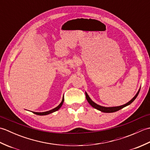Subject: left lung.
<instances>
[{"instance_id": "1", "label": "left lung", "mask_w": 150, "mask_h": 150, "mask_svg": "<svg viewBox=\"0 0 150 150\" xmlns=\"http://www.w3.org/2000/svg\"><path fill=\"white\" fill-rule=\"evenodd\" d=\"M140 90H141V89H139V90L138 91L137 93L135 95V96L133 97L131 100L129 101L128 103H126V104H124V105H122V106H116V107H104V106H99V105L97 104L96 103H95L94 102L91 100V99L90 98V97L88 96V95L87 94L86 92V99L89 103V104H90L92 107H93L94 108H95V109H97L98 110L102 111V112H104V113H113V112H115V111H119V110H121L122 108L126 107L127 106H128V105H129L132 103H133V102L134 101L135 98H137V97L138 96Z\"/></svg>"}]
</instances>
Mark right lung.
I'll return each mask as SVG.
<instances>
[{
    "label": "right lung",
    "mask_w": 150,
    "mask_h": 150,
    "mask_svg": "<svg viewBox=\"0 0 150 150\" xmlns=\"http://www.w3.org/2000/svg\"><path fill=\"white\" fill-rule=\"evenodd\" d=\"M64 96H63V98H62V100L61 102V103H60L58 106L56 107L55 108H54V109L52 110H50V111H46V112H33V113L36 114V115H48L50 113H52L53 112H55V111H57L59 109H60V107L62 106V105L64 103Z\"/></svg>",
    "instance_id": "obj_1"
}]
</instances>
